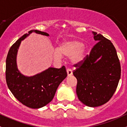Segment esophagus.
Wrapping results in <instances>:
<instances>
[{
  "mask_svg": "<svg viewBox=\"0 0 127 127\" xmlns=\"http://www.w3.org/2000/svg\"><path fill=\"white\" fill-rule=\"evenodd\" d=\"M66 71H67L68 76H71V75H72V74H73V71H72V70L71 69H69V68L66 69Z\"/></svg>",
  "mask_w": 127,
  "mask_h": 127,
  "instance_id": "esophagus-1",
  "label": "esophagus"
}]
</instances>
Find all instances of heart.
<instances>
[{
  "label": "heart",
  "mask_w": 127,
  "mask_h": 127,
  "mask_svg": "<svg viewBox=\"0 0 127 127\" xmlns=\"http://www.w3.org/2000/svg\"><path fill=\"white\" fill-rule=\"evenodd\" d=\"M83 44L76 40L64 41L57 48V52L54 57L56 59H60L61 56L71 57V61L73 64H77L85 59L86 50L82 47Z\"/></svg>",
  "instance_id": "obj_1"
}]
</instances>
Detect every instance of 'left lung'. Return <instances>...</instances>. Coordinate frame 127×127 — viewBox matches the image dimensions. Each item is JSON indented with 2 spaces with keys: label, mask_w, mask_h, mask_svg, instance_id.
<instances>
[{
  "label": "left lung",
  "mask_w": 127,
  "mask_h": 127,
  "mask_svg": "<svg viewBox=\"0 0 127 127\" xmlns=\"http://www.w3.org/2000/svg\"><path fill=\"white\" fill-rule=\"evenodd\" d=\"M98 42L84 61L73 72L77 80L76 94L83 104L97 107L109 101L120 79L121 66L113 44L100 34L92 32Z\"/></svg>",
  "instance_id": "obj_1"
}]
</instances>
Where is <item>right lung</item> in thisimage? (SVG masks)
I'll return each instance as SVG.
<instances>
[{
  "label": "right lung",
  "instance_id": "obj_1",
  "mask_svg": "<svg viewBox=\"0 0 127 127\" xmlns=\"http://www.w3.org/2000/svg\"><path fill=\"white\" fill-rule=\"evenodd\" d=\"M49 36L47 33L32 30L19 38L8 52L5 66V78L7 86L13 95L23 105L32 109L42 108L53 99L59 84L67 76L64 66L50 68L34 76H27L18 69L16 56L23 40L30 33Z\"/></svg>",
  "mask_w": 127,
  "mask_h": 127
}]
</instances>
